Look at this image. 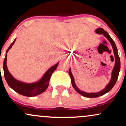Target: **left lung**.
<instances>
[{
    "label": "left lung",
    "mask_w": 126,
    "mask_h": 126,
    "mask_svg": "<svg viewBox=\"0 0 126 126\" xmlns=\"http://www.w3.org/2000/svg\"><path fill=\"white\" fill-rule=\"evenodd\" d=\"M96 32L97 34H103L108 39V41H110V43H111V46L112 47V49H113L114 51V56H115V66H114L113 70L112 72V77L110 80V83L107 85V86L105 87L103 90H102L100 92H97V93H87V92H83V91H80L79 88H77V86L75 85V81H74V78H73V75H72L71 73V70H70V68L69 69V74L70 75V79H71V82H72V85L73 86V87L74 88V89L76 90V92H78L79 94L82 95V96H85V97L87 98H96L98 96H102V95H104L105 94L107 93L108 92H109L113 88L114 85L116 83L117 80L118 79V74H119L120 70V57L118 56V52H117V48L116 46H115V43L112 40V39L111 38V37L110 36L109 34H108V32L107 31H105L104 29L101 28H98L96 29Z\"/></svg>",
    "instance_id": "obj_1"
}]
</instances>
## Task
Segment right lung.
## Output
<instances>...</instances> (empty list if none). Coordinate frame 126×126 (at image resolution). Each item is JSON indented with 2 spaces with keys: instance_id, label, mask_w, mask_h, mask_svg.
I'll list each match as a JSON object with an SVG mask.
<instances>
[{
  "instance_id": "add662e5",
  "label": "right lung",
  "mask_w": 126,
  "mask_h": 126,
  "mask_svg": "<svg viewBox=\"0 0 126 126\" xmlns=\"http://www.w3.org/2000/svg\"><path fill=\"white\" fill-rule=\"evenodd\" d=\"M16 39H15L14 42L11 44L6 52V56L4 59L3 62V70H4V76H5V80L9 86L12 89H14L15 92H18L20 95H24V96L32 97V96H37L40 94L43 93L47 89L49 85L50 78L52 73L56 69L59 63L54 65L50 67V69L46 72L43 77L41 78L40 80L35 83H23L18 80H16L15 78L11 75L9 72L8 71L6 65V59H7V53L9 50V49L12 47L13 44L15 43Z\"/></svg>"
}]
</instances>
